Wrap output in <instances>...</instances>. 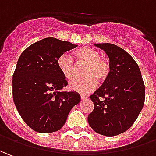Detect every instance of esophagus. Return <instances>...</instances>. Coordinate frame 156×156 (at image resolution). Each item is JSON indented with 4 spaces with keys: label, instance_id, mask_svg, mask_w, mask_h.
I'll use <instances>...</instances> for the list:
<instances>
[{
    "label": "esophagus",
    "instance_id": "obj_1",
    "mask_svg": "<svg viewBox=\"0 0 156 156\" xmlns=\"http://www.w3.org/2000/svg\"><path fill=\"white\" fill-rule=\"evenodd\" d=\"M87 98H88L87 95H80V99L81 100H84V99H87Z\"/></svg>",
    "mask_w": 156,
    "mask_h": 156
}]
</instances>
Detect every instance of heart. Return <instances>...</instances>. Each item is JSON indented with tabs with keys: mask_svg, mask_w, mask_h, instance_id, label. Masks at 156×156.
Returning a JSON list of instances; mask_svg holds the SVG:
<instances>
[{
	"mask_svg": "<svg viewBox=\"0 0 156 156\" xmlns=\"http://www.w3.org/2000/svg\"><path fill=\"white\" fill-rule=\"evenodd\" d=\"M76 62L78 65L87 64L83 75L85 78L79 79L69 85V89L79 93H89L98 87V80L104 82L108 80L111 73V64L108 58L100 56V52L92 47H84L76 51ZM60 72L68 81L75 79L76 64L71 56L64 53L58 59Z\"/></svg>",
	"mask_w": 156,
	"mask_h": 156,
	"instance_id": "b5f03b06",
	"label": "heart"
}]
</instances>
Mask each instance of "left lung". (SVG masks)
Returning <instances> with one entry per match:
<instances>
[{
  "instance_id": "1",
  "label": "left lung",
  "mask_w": 156,
  "mask_h": 156,
  "mask_svg": "<svg viewBox=\"0 0 156 156\" xmlns=\"http://www.w3.org/2000/svg\"><path fill=\"white\" fill-rule=\"evenodd\" d=\"M95 46L105 50L111 64V73L90 96L94 109L87 117L96 133L115 136L133 126L144 107L145 87L141 71L128 52L114 44Z\"/></svg>"
}]
</instances>
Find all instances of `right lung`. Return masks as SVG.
Returning a JSON list of instances; mask_svg holds the SVG:
<instances>
[{
	"label": "right lung",
	"mask_w": 156,
	"mask_h": 156,
	"mask_svg": "<svg viewBox=\"0 0 156 156\" xmlns=\"http://www.w3.org/2000/svg\"><path fill=\"white\" fill-rule=\"evenodd\" d=\"M77 47L48 37L27 47L12 76V97L23 121L37 133H50L63 127L71 109L80 101L75 92H60L68 85L58 59Z\"/></svg>",
	"instance_id": "1"
}]
</instances>
